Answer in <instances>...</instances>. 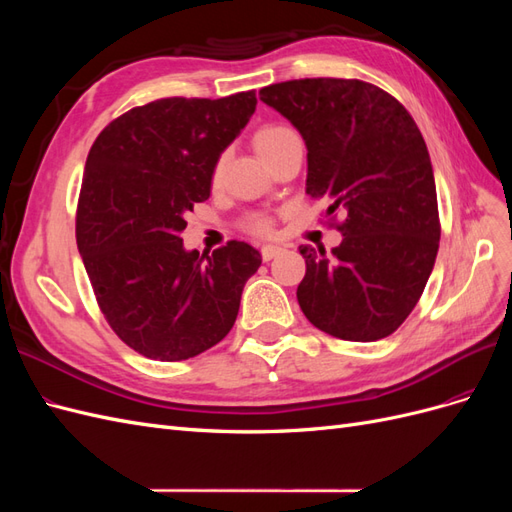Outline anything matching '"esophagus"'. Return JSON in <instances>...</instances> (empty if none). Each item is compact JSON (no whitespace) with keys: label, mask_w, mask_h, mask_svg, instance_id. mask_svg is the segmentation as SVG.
I'll return each instance as SVG.
<instances>
[{"label":"esophagus","mask_w":512,"mask_h":512,"mask_svg":"<svg viewBox=\"0 0 512 512\" xmlns=\"http://www.w3.org/2000/svg\"><path fill=\"white\" fill-rule=\"evenodd\" d=\"M280 252H282V247H277V245H265V247H262V250H260L262 260H271V258H275Z\"/></svg>","instance_id":"esophagus-1"}]
</instances>
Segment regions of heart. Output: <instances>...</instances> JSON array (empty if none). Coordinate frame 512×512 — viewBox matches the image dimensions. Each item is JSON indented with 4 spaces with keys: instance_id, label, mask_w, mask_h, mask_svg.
<instances>
[{
    "instance_id": "b5f03b06",
    "label": "heart",
    "mask_w": 512,
    "mask_h": 512,
    "mask_svg": "<svg viewBox=\"0 0 512 512\" xmlns=\"http://www.w3.org/2000/svg\"><path fill=\"white\" fill-rule=\"evenodd\" d=\"M290 134H294V132L288 126H282V123H267V126H262V128L256 130L254 147L262 158H267L269 153ZM224 166H226L224 156L218 158V162L213 164V168H211V181L213 183L222 181ZM245 228L254 232V235H258V237H267V235H271V230H273V220L267 218V215H250V218L245 220Z\"/></svg>"
}]
</instances>
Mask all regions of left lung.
Here are the masks:
<instances>
[{
    "mask_svg": "<svg viewBox=\"0 0 512 512\" xmlns=\"http://www.w3.org/2000/svg\"><path fill=\"white\" fill-rule=\"evenodd\" d=\"M258 96L301 132L307 194L329 205L327 224L344 235L331 254L301 245L305 318L346 342L389 337L421 299L440 245L421 130L389 91L359 79L284 81Z\"/></svg>",
    "mask_w": 512,
    "mask_h": 512,
    "instance_id": "8db88e82",
    "label": "left lung"
}]
</instances>
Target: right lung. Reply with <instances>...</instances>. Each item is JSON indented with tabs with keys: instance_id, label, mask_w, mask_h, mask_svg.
Listing matches in <instances>:
<instances>
[{
	"instance_id": "add662e5",
	"label": "right lung",
	"mask_w": 512,
	"mask_h": 512,
	"mask_svg": "<svg viewBox=\"0 0 512 512\" xmlns=\"http://www.w3.org/2000/svg\"><path fill=\"white\" fill-rule=\"evenodd\" d=\"M256 111V94L162 98L134 106L89 149L76 205V245L115 335L153 361H185L228 335L250 243L185 252L183 215L211 194V168Z\"/></svg>"
}]
</instances>
